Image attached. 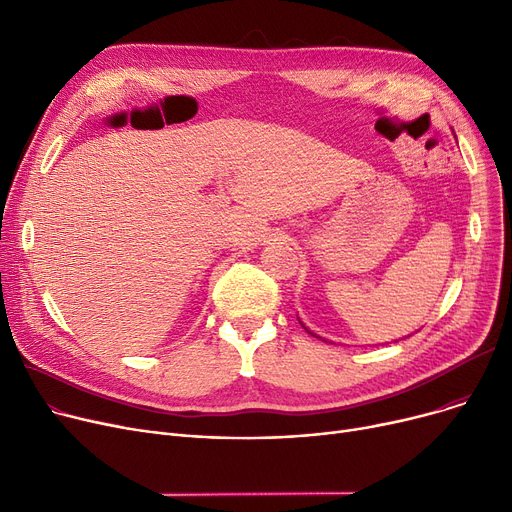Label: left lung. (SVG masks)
<instances>
[{"mask_svg": "<svg viewBox=\"0 0 512 512\" xmlns=\"http://www.w3.org/2000/svg\"><path fill=\"white\" fill-rule=\"evenodd\" d=\"M305 330H307V328H305ZM307 332H309V330H307ZM309 334H313V332H309Z\"/></svg>", "mask_w": 512, "mask_h": 512, "instance_id": "8db88e82", "label": "left lung"}]
</instances>
